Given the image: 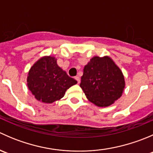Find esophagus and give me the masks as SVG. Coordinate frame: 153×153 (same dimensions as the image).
Segmentation results:
<instances>
[{
  "mask_svg": "<svg viewBox=\"0 0 153 153\" xmlns=\"http://www.w3.org/2000/svg\"><path fill=\"white\" fill-rule=\"evenodd\" d=\"M75 79L76 80L77 82H78V84H80V78H79V77L76 76V77H75Z\"/></svg>",
  "mask_w": 153,
  "mask_h": 153,
  "instance_id": "esophagus-1",
  "label": "esophagus"
}]
</instances>
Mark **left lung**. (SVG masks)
<instances>
[{
  "label": "left lung",
  "mask_w": 153,
  "mask_h": 153,
  "mask_svg": "<svg viewBox=\"0 0 153 153\" xmlns=\"http://www.w3.org/2000/svg\"><path fill=\"white\" fill-rule=\"evenodd\" d=\"M80 86L86 98L99 107L115 103L125 88L124 74L109 56H94L84 66Z\"/></svg>",
  "instance_id": "8db88e82"
}]
</instances>
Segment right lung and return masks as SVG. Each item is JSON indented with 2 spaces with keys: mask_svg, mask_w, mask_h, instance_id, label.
<instances>
[{
  "mask_svg": "<svg viewBox=\"0 0 153 153\" xmlns=\"http://www.w3.org/2000/svg\"><path fill=\"white\" fill-rule=\"evenodd\" d=\"M27 86L35 99L45 104H52L64 96L66 91L77 84L57 64V58L51 55L41 57L29 69Z\"/></svg>",
  "mask_w": 153,
  "mask_h": 153,
  "instance_id": "right-lung-1",
  "label": "right lung"
}]
</instances>
